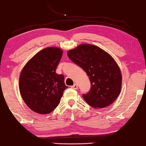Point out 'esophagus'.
<instances>
[{
    "mask_svg": "<svg viewBox=\"0 0 146 146\" xmlns=\"http://www.w3.org/2000/svg\"><path fill=\"white\" fill-rule=\"evenodd\" d=\"M71 88H73V89H74V90L78 89V84H73V86H71Z\"/></svg>",
    "mask_w": 146,
    "mask_h": 146,
    "instance_id": "obj_1",
    "label": "esophagus"
}]
</instances>
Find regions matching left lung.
Returning a JSON list of instances; mask_svg holds the SVG:
<instances>
[{
  "label": "left lung",
  "instance_id": "obj_1",
  "mask_svg": "<svg viewBox=\"0 0 146 146\" xmlns=\"http://www.w3.org/2000/svg\"><path fill=\"white\" fill-rule=\"evenodd\" d=\"M69 59L86 73L90 81V91L83 94L93 108H105L115 102L121 92V71L115 60L95 45L84 44L69 50Z\"/></svg>",
  "mask_w": 146,
  "mask_h": 146
}]
</instances>
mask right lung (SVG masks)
<instances>
[{"label":"right lung","mask_w":146,"mask_h":146,"mask_svg":"<svg viewBox=\"0 0 146 146\" xmlns=\"http://www.w3.org/2000/svg\"><path fill=\"white\" fill-rule=\"evenodd\" d=\"M62 53L60 48H45L35 55L22 70L20 93L27 106L37 113H51L68 88L64 75L56 73Z\"/></svg>","instance_id":"1"}]
</instances>
